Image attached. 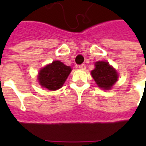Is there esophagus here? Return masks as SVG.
I'll return each instance as SVG.
<instances>
[{
	"mask_svg": "<svg viewBox=\"0 0 146 146\" xmlns=\"http://www.w3.org/2000/svg\"><path fill=\"white\" fill-rule=\"evenodd\" d=\"M79 68L80 69V70H85V68H86V66L85 64H81L79 66Z\"/></svg>",
	"mask_w": 146,
	"mask_h": 146,
	"instance_id": "esophagus-1",
	"label": "esophagus"
}]
</instances>
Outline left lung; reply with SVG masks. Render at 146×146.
Instances as JSON below:
<instances>
[{"instance_id":"1","label":"left lung","mask_w":146,"mask_h":146,"mask_svg":"<svg viewBox=\"0 0 146 146\" xmlns=\"http://www.w3.org/2000/svg\"><path fill=\"white\" fill-rule=\"evenodd\" d=\"M95 69L91 74L98 87L104 89H110L118 80L116 70L107 62H97Z\"/></svg>"}]
</instances>
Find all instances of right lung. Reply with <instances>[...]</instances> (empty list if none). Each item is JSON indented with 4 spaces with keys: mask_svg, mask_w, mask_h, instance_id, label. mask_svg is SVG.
I'll return each mask as SVG.
<instances>
[{
    "mask_svg": "<svg viewBox=\"0 0 146 146\" xmlns=\"http://www.w3.org/2000/svg\"><path fill=\"white\" fill-rule=\"evenodd\" d=\"M70 71V66L60 61H53L40 70L38 76L39 82L42 87L48 90H57L63 85Z\"/></svg>",
    "mask_w": 146,
    "mask_h": 146,
    "instance_id": "right-lung-1",
    "label": "right lung"
}]
</instances>
